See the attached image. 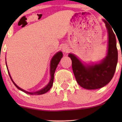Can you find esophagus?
<instances>
[{"label":"esophagus","mask_w":122,"mask_h":122,"mask_svg":"<svg viewBox=\"0 0 122 122\" xmlns=\"http://www.w3.org/2000/svg\"><path fill=\"white\" fill-rule=\"evenodd\" d=\"M62 50L64 52H67L68 51V47L66 46H63L62 47Z\"/></svg>","instance_id":"obj_1"}]
</instances>
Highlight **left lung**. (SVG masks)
Here are the masks:
<instances>
[{"label": "left lung", "instance_id": "left-lung-1", "mask_svg": "<svg viewBox=\"0 0 122 122\" xmlns=\"http://www.w3.org/2000/svg\"><path fill=\"white\" fill-rule=\"evenodd\" d=\"M108 31L107 55L101 61L91 64H84L74 54L69 53L72 69L76 80L81 87L86 89H96L108 84L114 76L117 63V40L112 29L106 20Z\"/></svg>", "mask_w": 122, "mask_h": 122}]
</instances>
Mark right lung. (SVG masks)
I'll return each instance as SVG.
<instances>
[{
  "mask_svg": "<svg viewBox=\"0 0 122 122\" xmlns=\"http://www.w3.org/2000/svg\"><path fill=\"white\" fill-rule=\"evenodd\" d=\"M62 56H63V54H62V51H58L56 54H55L54 56H53V57H52V58H51V61H50V79L49 82V83L47 84L46 85L44 88H43L42 89H40V90H39V91H36V92H28V91H26L24 90V89H22V88H20V87H19V86H18V85H16L14 82V81L12 80L11 77L10 73L9 71H8V69L7 71L8 72V75H9L10 77V79L12 80V82H13L14 84L15 85V86H16V87L18 89H19V90L22 91L24 92L25 93H27V94L31 95H39L44 94V93H46L47 92H48L49 91L50 89V88H51V86H52L53 83V80H54V72H55V71H56V69L57 65H58V64H59L60 60H61V58H62ZM5 64H7L6 62H5ZM6 66H7V68L8 69L7 65H6Z\"/></svg>",
  "mask_w": 122,
  "mask_h": 122,
  "instance_id": "obj_1",
  "label": "right lung"
}]
</instances>
